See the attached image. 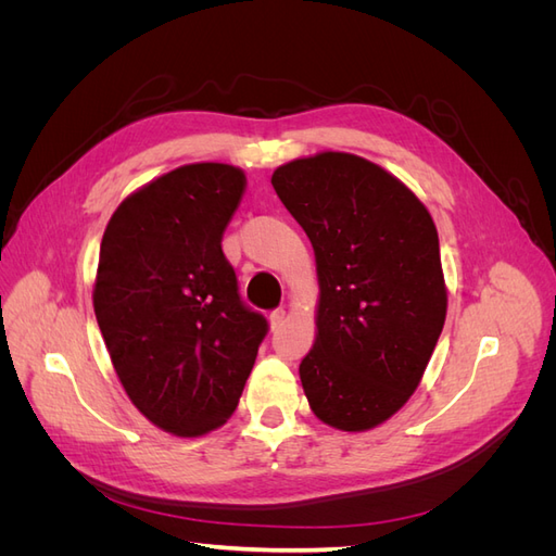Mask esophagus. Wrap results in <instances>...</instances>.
<instances>
[{
	"label": "esophagus",
	"instance_id": "34e87169",
	"mask_svg": "<svg viewBox=\"0 0 556 556\" xmlns=\"http://www.w3.org/2000/svg\"><path fill=\"white\" fill-rule=\"evenodd\" d=\"M268 323H271V329H280L285 323V308H276L271 317H268Z\"/></svg>",
	"mask_w": 556,
	"mask_h": 556
}]
</instances>
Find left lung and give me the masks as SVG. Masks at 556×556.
<instances>
[{"label":"left lung","mask_w":556,"mask_h":556,"mask_svg":"<svg viewBox=\"0 0 556 556\" xmlns=\"http://www.w3.org/2000/svg\"><path fill=\"white\" fill-rule=\"evenodd\" d=\"M271 182L315 250L317 336L299 364L311 410L374 429L417 390L445 325L439 231L406 185L357 155L294 160Z\"/></svg>","instance_id":"left-lung-1"}]
</instances>
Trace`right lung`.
Segmentation results:
<instances>
[{
	"label": "right lung",
	"instance_id": "right-lung-1",
	"mask_svg": "<svg viewBox=\"0 0 556 556\" xmlns=\"http://www.w3.org/2000/svg\"><path fill=\"white\" fill-rule=\"evenodd\" d=\"M243 190L237 166H178L115 208L99 250L92 301L115 374L150 422L185 439L237 410L268 331L223 252Z\"/></svg>",
	"mask_w": 556,
	"mask_h": 556
}]
</instances>
